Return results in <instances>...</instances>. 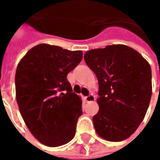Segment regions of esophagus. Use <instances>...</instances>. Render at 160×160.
I'll list each match as a JSON object with an SVG mask.
<instances>
[{
  "instance_id": "1",
  "label": "esophagus",
  "mask_w": 160,
  "mask_h": 160,
  "mask_svg": "<svg viewBox=\"0 0 160 160\" xmlns=\"http://www.w3.org/2000/svg\"><path fill=\"white\" fill-rule=\"evenodd\" d=\"M85 100H86L87 102H93V101H95V97L93 95H89L85 97Z\"/></svg>"
}]
</instances>
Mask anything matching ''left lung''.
<instances>
[{
  "mask_svg": "<svg viewBox=\"0 0 160 160\" xmlns=\"http://www.w3.org/2000/svg\"><path fill=\"white\" fill-rule=\"evenodd\" d=\"M85 63L99 82L95 131L108 141L128 139L139 127L152 95L151 68L137 51L112 45L85 52Z\"/></svg>",
  "mask_w": 160,
  "mask_h": 160,
  "instance_id": "left-lung-1",
  "label": "left lung"
}]
</instances>
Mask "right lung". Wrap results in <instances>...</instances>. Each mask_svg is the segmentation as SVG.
<instances>
[{
  "mask_svg": "<svg viewBox=\"0 0 160 160\" xmlns=\"http://www.w3.org/2000/svg\"><path fill=\"white\" fill-rule=\"evenodd\" d=\"M82 55L81 51L40 44L17 65L15 82L19 109L31 134L46 146H60L75 136L83 113L82 100L72 92L66 77Z\"/></svg>",
  "mask_w": 160,
  "mask_h": 160,
  "instance_id": "add662e5",
  "label": "right lung"
}]
</instances>
